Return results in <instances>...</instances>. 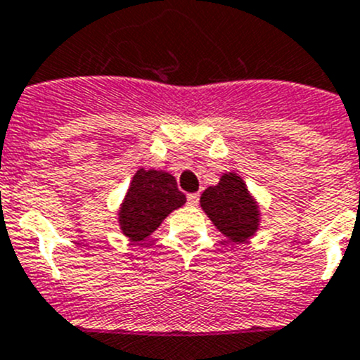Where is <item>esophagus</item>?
<instances>
[{"label": "esophagus", "instance_id": "34e87169", "mask_svg": "<svg viewBox=\"0 0 360 360\" xmlns=\"http://www.w3.org/2000/svg\"><path fill=\"white\" fill-rule=\"evenodd\" d=\"M187 203H189L191 207H196V205L200 203V194H198V193L189 194V196H187Z\"/></svg>", "mask_w": 360, "mask_h": 360}]
</instances>
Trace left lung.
Instances as JSON below:
<instances>
[{"instance_id": "left-lung-1", "label": "left lung", "mask_w": 360, "mask_h": 360, "mask_svg": "<svg viewBox=\"0 0 360 360\" xmlns=\"http://www.w3.org/2000/svg\"><path fill=\"white\" fill-rule=\"evenodd\" d=\"M201 208L229 242L242 244L258 231L259 207L237 173H224L201 194Z\"/></svg>"}]
</instances>
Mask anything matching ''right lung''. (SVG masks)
<instances>
[{"label": "right lung", "instance_id": "right-lung-1", "mask_svg": "<svg viewBox=\"0 0 360 360\" xmlns=\"http://www.w3.org/2000/svg\"><path fill=\"white\" fill-rule=\"evenodd\" d=\"M173 174L157 169H138L132 176L118 212L120 229L134 244L143 242L173 210L186 203Z\"/></svg>", "mask_w": 360, "mask_h": 360}]
</instances>
